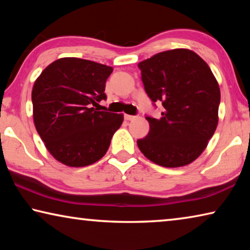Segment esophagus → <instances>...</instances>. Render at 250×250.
I'll return each mask as SVG.
<instances>
[{"instance_id": "1", "label": "esophagus", "mask_w": 250, "mask_h": 250, "mask_svg": "<svg viewBox=\"0 0 250 250\" xmlns=\"http://www.w3.org/2000/svg\"><path fill=\"white\" fill-rule=\"evenodd\" d=\"M125 119L128 120V121H132L134 119H137V117H135V116H130V115H125Z\"/></svg>"}]
</instances>
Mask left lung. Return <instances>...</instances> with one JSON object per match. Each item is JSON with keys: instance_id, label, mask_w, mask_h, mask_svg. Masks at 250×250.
<instances>
[{"instance_id": "8db88e82", "label": "left lung", "mask_w": 250, "mask_h": 250, "mask_svg": "<svg viewBox=\"0 0 250 250\" xmlns=\"http://www.w3.org/2000/svg\"><path fill=\"white\" fill-rule=\"evenodd\" d=\"M150 99L161 103L160 119L146 117L150 131L137 141L146 158L164 167L192 163L218 124L221 90L208 65L193 50L176 48L139 62Z\"/></svg>"}]
</instances>
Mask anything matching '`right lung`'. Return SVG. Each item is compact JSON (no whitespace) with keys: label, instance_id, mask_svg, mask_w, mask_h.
I'll return each instance as SVG.
<instances>
[{"label":"right lung","instance_id":"1","mask_svg":"<svg viewBox=\"0 0 250 250\" xmlns=\"http://www.w3.org/2000/svg\"><path fill=\"white\" fill-rule=\"evenodd\" d=\"M112 67L65 57L48 65L32 90L33 119L40 137L58 162L82 167L105 154L124 115L98 111L107 98L105 80Z\"/></svg>","mask_w":250,"mask_h":250}]
</instances>
